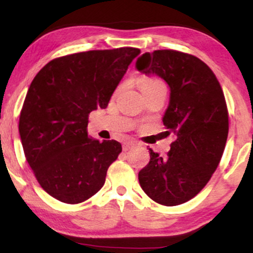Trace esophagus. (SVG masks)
<instances>
[{
	"label": "esophagus",
	"instance_id": "1",
	"mask_svg": "<svg viewBox=\"0 0 253 253\" xmlns=\"http://www.w3.org/2000/svg\"><path fill=\"white\" fill-rule=\"evenodd\" d=\"M136 143H133V141H126V143L123 144V151H129V150H132V148L136 147Z\"/></svg>",
	"mask_w": 253,
	"mask_h": 253
}]
</instances>
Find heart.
Returning a JSON list of instances; mask_svg holds the SVG:
<instances>
[{
	"label": "heart",
	"instance_id": "b5f03b06",
	"mask_svg": "<svg viewBox=\"0 0 253 253\" xmlns=\"http://www.w3.org/2000/svg\"><path fill=\"white\" fill-rule=\"evenodd\" d=\"M140 89L141 92L147 91V89H152L159 86H164V83L159 81L157 78H144L140 81Z\"/></svg>",
	"mask_w": 253,
	"mask_h": 253
}]
</instances>
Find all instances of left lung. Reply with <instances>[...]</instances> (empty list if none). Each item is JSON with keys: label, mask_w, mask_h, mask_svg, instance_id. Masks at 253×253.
<instances>
[{"label": "left lung", "mask_w": 253, "mask_h": 253, "mask_svg": "<svg viewBox=\"0 0 253 253\" xmlns=\"http://www.w3.org/2000/svg\"><path fill=\"white\" fill-rule=\"evenodd\" d=\"M136 69L167 83L170 94L162 122L165 132L176 136L166 158L150 150L139 184L154 202L179 205L202 191L223 154L229 124L222 88L202 60L181 51L145 53Z\"/></svg>", "instance_id": "left-lung-1"}]
</instances>
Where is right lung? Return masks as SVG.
I'll use <instances>...</instances> for the list:
<instances>
[{"label": "right lung", "mask_w": 253, "mask_h": 253, "mask_svg": "<svg viewBox=\"0 0 253 253\" xmlns=\"http://www.w3.org/2000/svg\"><path fill=\"white\" fill-rule=\"evenodd\" d=\"M138 48L89 50L55 58L31 83L19 117L26 160L44 191L67 204L91 198L122 146L87 133L88 114L105 109Z\"/></svg>", "instance_id": "add662e5"}]
</instances>
